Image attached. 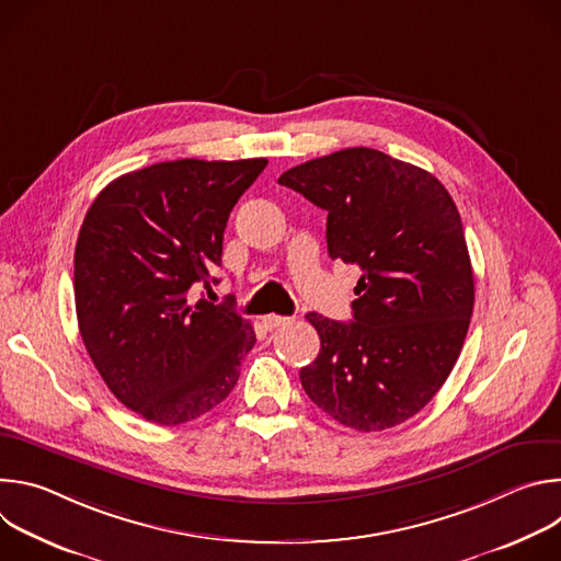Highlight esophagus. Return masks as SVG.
<instances>
[{
	"label": "esophagus",
	"instance_id": "obj_1",
	"mask_svg": "<svg viewBox=\"0 0 561 561\" xmlns=\"http://www.w3.org/2000/svg\"><path fill=\"white\" fill-rule=\"evenodd\" d=\"M290 322L288 317H282V314H266L264 319H262V324H264V329L266 331H275V329H279V327H286Z\"/></svg>",
	"mask_w": 561,
	"mask_h": 561
}]
</instances>
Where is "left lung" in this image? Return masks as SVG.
Returning a JSON list of instances; mask_svg holds the SVG:
<instances>
[{"instance_id":"obj_1","label":"left lung","mask_w":561,"mask_h":561,"mask_svg":"<svg viewBox=\"0 0 561 561\" xmlns=\"http://www.w3.org/2000/svg\"><path fill=\"white\" fill-rule=\"evenodd\" d=\"M279 184L329 213V255L362 268L353 322L306 314L322 340L299 370L306 394L359 433L407 422L450 375L472 314L453 197L428 171L366 146L310 159Z\"/></svg>"}]
</instances>
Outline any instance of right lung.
<instances>
[{
    "label": "right lung",
    "instance_id": "right-lung-1",
    "mask_svg": "<svg viewBox=\"0 0 561 561\" xmlns=\"http://www.w3.org/2000/svg\"><path fill=\"white\" fill-rule=\"evenodd\" d=\"M268 159H178L113 180L75 247V308L111 392L148 422L178 426L221 404L255 344L251 322L191 288L221 266L237 199Z\"/></svg>",
    "mask_w": 561,
    "mask_h": 561
}]
</instances>
